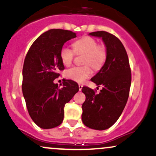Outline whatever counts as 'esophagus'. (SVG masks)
<instances>
[{"label": "esophagus", "instance_id": "34e87169", "mask_svg": "<svg viewBox=\"0 0 156 156\" xmlns=\"http://www.w3.org/2000/svg\"><path fill=\"white\" fill-rule=\"evenodd\" d=\"M78 87H79V90L81 91L82 88H83V85H82V84H79V85H78Z\"/></svg>", "mask_w": 156, "mask_h": 156}]
</instances>
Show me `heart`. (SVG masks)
I'll return each instance as SVG.
<instances>
[{
    "mask_svg": "<svg viewBox=\"0 0 156 156\" xmlns=\"http://www.w3.org/2000/svg\"><path fill=\"white\" fill-rule=\"evenodd\" d=\"M73 50L67 47H62L60 51V58L62 64L66 67L71 65L75 53L84 54L83 67H73L66 71V77L78 83H82L92 75L90 65L95 70H99L104 64L107 57L105 48L90 37H81L73 44Z\"/></svg>",
    "mask_w": 156,
    "mask_h": 156,
    "instance_id": "heart-1",
    "label": "heart"
}]
</instances>
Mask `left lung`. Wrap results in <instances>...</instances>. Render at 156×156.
Returning <instances> with one entry per match:
<instances>
[{
    "label": "left lung",
    "mask_w": 156,
    "mask_h": 156,
    "mask_svg": "<svg viewBox=\"0 0 156 156\" xmlns=\"http://www.w3.org/2000/svg\"><path fill=\"white\" fill-rule=\"evenodd\" d=\"M89 35L102 39L107 57L91 79L97 86H103L99 94L87 87L82 88L86 101L82 105L81 117L87 127L103 130L112 127L124 110L129 96L131 71L127 52L117 37L106 31L92 32Z\"/></svg>",
    "instance_id": "8db88e82"
}]
</instances>
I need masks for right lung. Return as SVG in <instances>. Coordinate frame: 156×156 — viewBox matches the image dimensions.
<instances>
[{
	"instance_id": "right-lung-1",
	"label": "right lung",
	"mask_w": 156,
	"mask_h": 156,
	"mask_svg": "<svg viewBox=\"0 0 156 156\" xmlns=\"http://www.w3.org/2000/svg\"><path fill=\"white\" fill-rule=\"evenodd\" d=\"M76 37L74 32L51 29L41 34L27 53L23 68L22 90L28 114L39 128L50 129L62 124L64 105L79 90L72 80L59 88L53 80L64 69L60 58L64 44Z\"/></svg>"
}]
</instances>
